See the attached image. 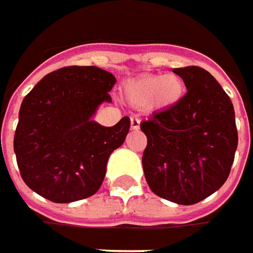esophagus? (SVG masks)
Returning <instances> with one entry per match:
<instances>
[{
    "label": "esophagus",
    "mask_w": 253,
    "mask_h": 253,
    "mask_svg": "<svg viewBox=\"0 0 253 253\" xmlns=\"http://www.w3.org/2000/svg\"><path fill=\"white\" fill-rule=\"evenodd\" d=\"M130 127H131V130H137L140 127V120L137 117H131L130 119Z\"/></svg>",
    "instance_id": "34e87169"
}]
</instances>
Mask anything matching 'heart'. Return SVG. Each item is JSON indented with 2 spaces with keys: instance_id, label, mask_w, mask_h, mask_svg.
I'll return each instance as SVG.
<instances>
[{
  "instance_id": "1",
  "label": "heart",
  "mask_w": 253,
  "mask_h": 253,
  "mask_svg": "<svg viewBox=\"0 0 253 253\" xmlns=\"http://www.w3.org/2000/svg\"><path fill=\"white\" fill-rule=\"evenodd\" d=\"M184 93V84L176 75H148L133 79L125 86L126 98L137 107H170Z\"/></svg>"
}]
</instances>
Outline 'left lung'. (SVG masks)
Wrapping results in <instances>:
<instances>
[{"label":"left lung","instance_id":"left-lung-1","mask_svg":"<svg viewBox=\"0 0 253 253\" xmlns=\"http://www.w3.org/2000/svg\"><path fill=\"white\" fill-rule=\"evenodd\" d=\"M187 92L171 107L140 123L148 143L142 166L160 198L193 205L227 180L237 148L234 110L228 95L207 70H173Z\"/></svg>","mask_w":253,"mask_h":253}]
</instances>
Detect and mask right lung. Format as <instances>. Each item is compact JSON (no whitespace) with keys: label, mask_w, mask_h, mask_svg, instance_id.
<instances>
[{"label":"right lung","mask_w":253,"mask_h":253,"mask_svg":"<svg viewBox=\"0 0 253 253\" xmlns=\"http://www.w3.org/2000/svg\"><path fill=\"white\" fill-rule=\"evenodd\" d=\"M116 77L95 66H69L48 73L25 96L14 133V152L26 184L57 204L92 196L107 161L123 145L130 119L104 127L90 120L110 102Z\"/></svg>","instance_id":"right-lung-1"}]
</instances>
